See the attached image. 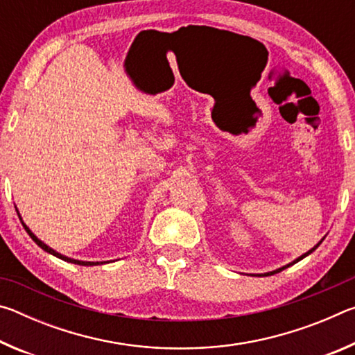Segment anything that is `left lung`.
I'll return each instance as SVG.
<instances>
[{
    "mask_svg": "<svg viewBox=\"0 0 355 355\" xmlns=\"http://www.w3.org/2000/svg\"><path fill=\"white\" fill-rule=\"evenodd\" d=\"M324 238H326V236H324ZM324 238H321V241L320 243H318L316 245H313V248H311L309 252H305V254H302V255H300V257H297L296 258V260H293L291 263H288V264H285V266H282V268H279V269H274V271H269V272H264V274H252V275H260V277H261V275H263V277H264V275H272V274H277V272H280V271H284V269H286V268H290V266H293V264L294 263H297V261H300V260H302V258H305V257H309L310 254H311V252H315L318 248H320V244L324 241Z\"/></svg>",
    "mask_w": 355,
    "mask_h": 355,
    "instance_id": "obj_1",
    "label": "left lung"
}]
</instances>
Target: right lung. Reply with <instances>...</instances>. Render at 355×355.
Listing matches in <instances>:
<instances>
[{"label":"right lung","mask_w":355,"mask_h":355,"mask_svg":"<svg viewBox=\"0 0 355 355\" xmlns=\"http://www.w3.org/2000/svg\"><path fill=\"white\" fill-rule=\"evenodd\" d=\"M15 209H17V207H15ZM17 214H19V218H20V220H21V225L25 227V230H26V233L29 236H31V239L33 241L39 245L40 249H44L45 252H48V254H51V255H55V257H58V258H61V260H64V261H67V263H73V264H80V266H97V264H106V263H110V261H83V260H75V258H70V257H65V255H62V254H59L58 250H55V249H51L50 245L48 244H45L44 241H42V239H39L37 236L34 235V233L31 232V228H29L25 222H23V219H21V216H20V213H19V209H17Z\"/></svg>","instance_id":"add662e5"}]
</instances>
